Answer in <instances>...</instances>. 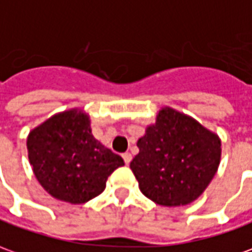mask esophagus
Wrapping results in <instances>:
<instances>
[{
	"label": "esophagus",
	"instance_id": "esophagus-1",
	"mask_svg": "<svg viewBox=\"0 0 252 252\" xmlns=\"http://www.w3.org/2000/svg\"><path fill=\"white\" fill-rule=\"evenodd\" d=\"M123 158H124V162H126V165H128V163L131 162L132 156H131V154H129V153H124V154H123Z\"/></svg>",
	"mask_w": 252,
	"mask_h": 252
}]
</instances>
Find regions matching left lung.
<instances>
[{
    "mask_svg": "<svg viewBox=\"0 0 252 252\" xmlns=\"http://www.w3.org/2000/svg\"><path fill=\"white\" fill-rule=\"evenodd\" d=\"M138 147L129 166L144 196L161 206L193 202L212 181L221 158L216 133L170 108L158 113Z\"/></svg>",
    "mask_w": 252,
    "mask_h": 252,
    "instance_id": "obj_1",
    "label": "left lung"
}]
</instances>
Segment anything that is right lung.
Listing matches in <instances>:
<instances>
[{
  "label": "right lung",
  "instance_id": "add662e5",
  "mask_svg": "<svg viewBox=\"0 0 252 252\" xmlns=\"http://www.w3.org/2000/svg\"><path fill=\"white\" fill-rule=\"evenodd\" d=\"M27 149L40 186L72 205L98 196L109 176L124 165L120 156L93 136L89 116L77 109L56 114L32 129Z\"/></svg>",
  "mask_w": 252,
  "mask_h": 252
}]
</instances>
